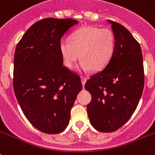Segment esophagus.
Masks as SVG:
<instances>
[{"mask_svg": "<svg viewBox=\"0 0 155 155\" xmlns=\"http://www.w3.org/2000/svg\"><path fill=\"white\" fill-rule=\"evenodd\" d=\"M86 81H87V79L86 78H81V83H82V85H83V87H84V85H85V84H86Z\"/></svg>", "mask_w": 155, "mask_h": 155, "instance_id": "esophagus-1", "label": "esophagus"}]
</instances>
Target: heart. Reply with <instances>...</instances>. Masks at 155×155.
Here are the masks:
<instances>
[{
    "mask_svg": "<svg viewBox=\"0 0 155 155\" xmlns=\"http://www.w3.org/2000/svg\"><path fill=\"white\" fill-rule=\"evenodd\" d=\"M115 49V36L109 28L87 26L75 31L71 42L63 40L60 43V51L65 66L71 68L80 59L81 71H97L109 64Z\"/></svg>",
    "mask_w": 155,
    "mask_h": 155,
    "instance_id": "1",
    "label": "heart"
}]
</instances>
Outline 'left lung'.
<instances>
[{
  "label": "left lung",
  "mask_w": 155,
  "mask_h": 155,
  "mask_svg": "<svg viewBox=\"0 0 155 155\" xmlns=\"http://www.w3.org/2000/svg\"><path fill=\"white\" fill-rule=\"evenodd\" d=\"M107 22L115 36L114 55L109 64L85 84L91 95L87 106L91 124L106 133L115 131L129 120L144 87L140 45L124 26L110 20Z\"/></svg>",
  "instance_id": "left-lung-1"
}]
</instances>
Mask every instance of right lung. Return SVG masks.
<instances>
[{"label":"right lung","instance_id":"right-lung-1","mask_svg":"<svg viewBox=\"0 0 155 155\" xmlns=\"http://www.w3.org/2000/svg\"><path fill=\"white\" fill-rule=\"evenodd\" d=\"M73 19L46 18L27 30L14 54L13 89L21 110L34 127L59 134L68 127L80 78L63 66L60 43Z\"/></svg>","mask_w":155,"mask_h":155}]
</instances>
